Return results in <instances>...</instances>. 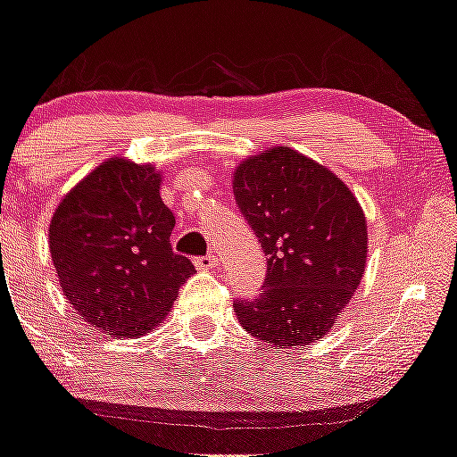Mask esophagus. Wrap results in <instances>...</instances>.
I'll return each instance as SVG.
<instances>
[{"label": "esophagus", "instance_id": "esophagus-1", "mask_svg": "<svg viewBox=\"0 0 457 457\" xmlns=\"http://www.w3.org/2000/svg\"><path fill=\"white\" fill-rule=\"evenodd\" d=\"M195 265H196V270H214L216 258L212 254L210 256H201V258H196Z\"/></svg>", "mask_w": 457, "mask_h": 457}]
</instances>
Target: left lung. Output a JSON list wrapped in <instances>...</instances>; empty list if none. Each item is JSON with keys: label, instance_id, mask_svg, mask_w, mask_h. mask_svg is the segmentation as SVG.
<instances>
[{"label": "left lung", "instance_id": "left-lung-1", "mask_svg": "<svg viewBox=\"0 0 457 457\" xmlns=\"http://www.w3.org/2000/svg\"><path fill=\"white\" fill-rule=\"evenodd\" d=\"M232 187L267 256L262 294L234 303L243 329L278 349L327 336L365 274L361 203L331 170L287 145L241 161Z\"/></svg>", "mask_w": 457, "mask_h": 457}]
</instances>
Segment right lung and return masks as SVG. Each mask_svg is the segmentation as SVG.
<instances>
[{
	"mask_svg": "<svg viewBox=\"0 0 457 457\" xmlns=\"http://www.w3.org/2000/svg\"><path fill=\"white\" fill-rule=\"evenodd\" d=\"M161 170L112 156L54 210L48 245L59 287L87 325L114 338L154 329L195 274L174 254V214L159 195Z\"/></svg>",
	"mask_w": 457,
	"mask_h": 457,
	"instance_id": "add662e5",
	"label": "right lung"
}]
</instances>
